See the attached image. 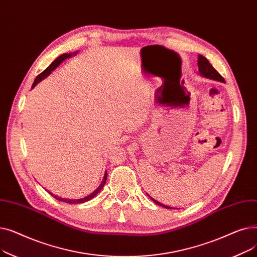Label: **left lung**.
Masks as SVG:
<instances>
[{"mask_svg":"<svg viewBox=\"0 0 257 257\" xmlns=\"http://www.w3.org/2000/svg\"><path fill=\"white\" fill-rule=\"evenodd\" d=\"M198 67H199L198 74H199L200 76L204 77V78H207V79H210V80L219 81V82H225L224 78H223L217 71H215V70L213 69V66L209 63V61H208L205 57L202 56V55H199V56H198ZM147 195H148V194H147ZM148 196H149V195H148ZM149 197H150V199L154 202V203H156L157 205H160V206H163V207L168 208V209H171V208H172V207H170V206H167V205H165V204H163V203H160V202L156 201V200L153 199L151 196H149Z\"/></svg>","mask_w":257,"mask_h":257,"instance_id":"left-lung-1","label":"left lung"}]
</instances>
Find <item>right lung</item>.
I'll return each mask as SVG.
<instances>
[{
    "label": "right lung",
    "mask_w": 257,
    "mask_h": 257,
    "mask_svg": "<svg viewBox=\"0 0 257 257\" xmlns=\"http://www.w3.org/2000/svg\"><path fill=\"white\" fill-rule=\"evenodd\" d=\"M78 52H74V53H65V54H62L61 56H59L58 58H56L55 60H54L48 67L47 69L43 72V73H40L37 77H36V79L34 80V82H33V84H32V87L31 88H34L35 87V85L37 84V83H39L40 81L42 80H44L45 78H47L54 70L56 69V67H58V65L63 61V60H65V59H67V58H70V57H72V56H75L76 54H77ZM106 180H107V172H105V175H104V178H103V180H102V182H101V184L96 188V190H94L90 195H88V196H86V197H84V198H81V199H64V198H60V197H57V196H55V195H53L52 193H50L54 198H56L57 200H59V201H62V202H65V203H70V204H78V203H84V202H86V201H89L90 199H92L93 197H96L99 193H100V191L102 190V188L104 187V185H105V183H106Z\"/></svg>",
    "instance_id": "right-lung-1"
}]
</instances>
